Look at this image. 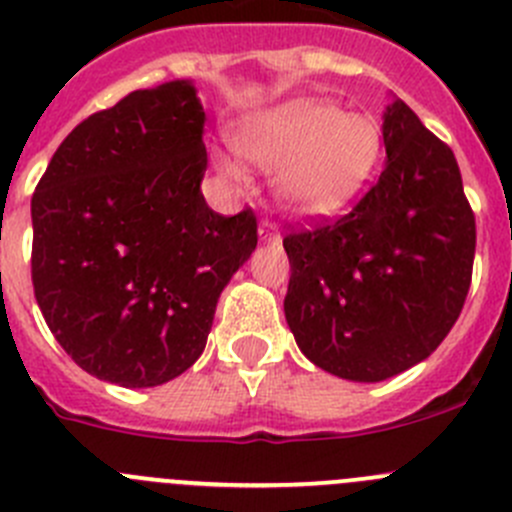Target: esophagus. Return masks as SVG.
Segmentation results:
<instances>
[{
    "mask_svg": "<svg viewBox=\"0 0 512 512\" xmlns=\"http://www.w3.org/2000/svg\"><path fill=\"white\" fill-rule=\"evenodd\" d=\"M260 240H265V242L280 240V230H277L275 222H272V220H262L260 222Z\"/></svg>",
    "mask_w": 512,
    "mask_h": 512,
    "instance_id": "1",
    "label": "esophagus"
}]
</instances>
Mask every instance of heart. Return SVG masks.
Listing matches in <instances>:
<instances>
[{
	"label": "heart",
	"mask_w": 512,
	"mask_h": 512,
	"mask_svg": "<svg viewBox=\"0 0 512 512\" xmlns=\"http://www.w3.org/2000/svg\"><path fill=\"white\" fill-rule=\"evenodd\" d=\"M242 155L277 172V197L300 217L332 215L365 187L382 155L380 124L317 99H295L255 114L237 130ZM222 175L240 177L222 157Z\"/></svg>",
	"instance_id": "1"
}]
</instances>
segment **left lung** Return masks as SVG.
<instances>
[{
  "label": "left lung",
  "instance_id": "obj_1",
  "mask_svg": "<svg viewBox=\"0 0 512 512\" xmlns=\"http://www.w3.org/2000/svg\"><path fill=\"white\" fill-rule=\"evenodd\" d=\"M388 160L375 185L335 217L285 235V317L307 360L380 382L430 355L468 297L475 215L453 150L405 102L382 122Z\"/></svg>",
  "mask_w": 512,
  "mask_h": 512
}]
</instances>
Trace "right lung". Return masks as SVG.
Masks as SVG:
<instances>
[{"label": "right lung", "mask_w": 512, "mask_h": 512, "mask_svg": "<svg viewBox=\"0 0 512 512\" xmlns=\"http://www.w3.org/2000/svg\"><path fill=\"white\" fill-rule=\"evenodd\" d=\"M205 109L185 79L79 122L32 195V285L69 357L155 388L195 365L217 297L257 247L250 207L210 210Z\"/></svg>", "instance_id": "obj_1"}]
</instances>
